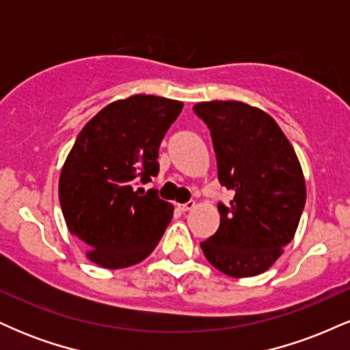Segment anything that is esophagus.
<instances>
[{
    "label": "esophagus",
    "instance_id": "1",
    "mask_svg": "<svg viewBox=\"0 0 350 350\" xmlns=\"http://www.w3.org/2000/svg\"><path fill=\"white\" fill-rule=\"evenodd\" d=\"M196 207V202H194V200H189V202H186V204H180V206H179V208H180V211H183V212H189V211H192V208H194Z\"/></svg>",
    "mask_w": 350,
    "mask_h": 350
}]
</instances>
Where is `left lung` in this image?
I'll return each mask as SVG.
<instances>
[{
	"label": "left lung",
	"mask_w": 350,
	"mask_h": 350,
	"mask_svg": "<svg viewBox=\"0 0 350 350\" xmlns=\"http://www.w3.org/2000/svg\"><path fill=\"white\" fill-rule=\"evenodd\" d=\"M211 130L222 186L234 192L219 202L220 226L200 243L212 267L234 278L267 271L295 237L306 183L298 156L270 115L234 100L194 105Z\"/></svg>",
	"instance_id": "obj_1"
}]
</instances>
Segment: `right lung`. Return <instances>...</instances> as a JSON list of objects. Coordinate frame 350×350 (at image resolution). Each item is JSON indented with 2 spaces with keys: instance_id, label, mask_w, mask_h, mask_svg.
<instances>
[{
  "instance_id": "right-lung-1",
  "label": "right lung",
  "mask_w": 350,
  "mask_h": 350,
  "mask_svg": "<svg viewBox=\"0 0 350 350\" xmlns=\"http://www.w3.org/2000/svg\"><path fill=\"white\" fill-rule=\"evenodd\" d=\"M183 102L131 95L100 110L82 128L64 163L59 200L70 234L87 258L108 270L133 267L159 243L174 207L156 191L159 144Z\"/></svg>"
}]
</instances>
